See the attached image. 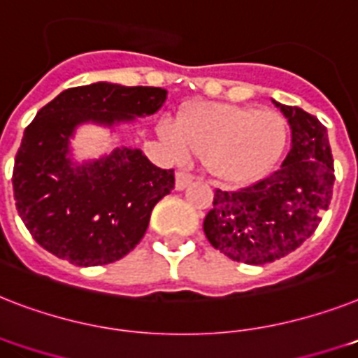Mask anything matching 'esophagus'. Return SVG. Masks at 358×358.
<instances>
[{
    "instance_id": "esophagus-1",
    "label": "esophagus",
    "mask_w": 358,
    "mask_h": 358,
    "mask_svg": "<svg viewBox=\"0 0 358 358\" xmlns=\"http://www.w3.org/2000/svg\"><path fill=\"white\" fill-rule=\"evenodd\" d=\"M193 178H194L193 174L187 173V171H182V169L176 171V189H178V191L185 189L191 182H193Z\"/></svg>"
}]
</instances>
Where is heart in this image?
I'll return each instance as SVG.
<instances>
[{"label":"heart","mask_w":358,"mask_h":358,"mask_svg":"<svg viewBox=\"0 0 358 358\" xmlns=\"http://www.w3.org/2000/svg\"><path fill=\"white\" fill-rule=\"evenodd\" d=\"M165 141L178 158L189 150L208 156L209 169L226 182H248L278 162L287 141V127L280 113L234 104H200L165 124Z\"/></svg>","instance_id":"b5f03b06"}]
</instances>
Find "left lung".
I'll use <instances>...</instances> for the list:
<instances>
[{
	"instance_id": "8db88e82",
	"label": "left lung",
	"mask_w": 358,
	"mask_h": 358,
	"mask_svg": "<svg viewBox=\"0 0 358 358\" xmlns=\"http://www.w3.org/2000/svg\"><path fill=\"white\" fill-rule=\"evenodd\" d=\"M274 104L292 129L287 158L248 187L215 189L204 219L211 246L246 264L272 263L294 252L315 234L333 199L335 165L327 129L298 106Z\"/></svg>"
}]
</instances>
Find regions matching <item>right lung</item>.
I'll return each instance as SVG.
<instances>
[{"mask_svg": "<svg viewBox=\"0 0 358 358\" xmlns=\"http://www.w3.org/2000/svg\"><path fill=\"white\" fill-rule=\"evenodd\" d=\"M165 99L164 88L97 83L64 90L40 108L13 169L16 209L38 245L77 266L113 263L139 245L154 206L174 189V171L138 149L73 167L68 141L78 123L150 115Z\"/></svg>", "mask_w": 358, "mask_h": 358, "instance_id": "obj_1", "label": "right lung"}]
</instances>
